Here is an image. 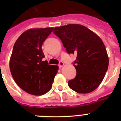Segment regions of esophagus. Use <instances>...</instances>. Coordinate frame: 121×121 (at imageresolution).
<instances>
[{"instance_id": "1", "label": "esophagus", "mask_w": 121, "mask_h": 121, "mask_svg": "<svg viewBox=\"0 0 121 121\" xmlns=\"http://www.w3.org/2000/svg\"><path fill=\"white\" fill-rule=\"evenodd\" d=\"M64 65V62H63L62 61H60L58 65H59V67L60 68V67H62V66Z\"/></svg>"}]
</instances>
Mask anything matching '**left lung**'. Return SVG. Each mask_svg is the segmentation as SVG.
I'll return each mask as SVG.
<instances>
[{
	"mask_svg": "<svg viewBox=\"0 0 121 121\" xmlns=\"http://www.w3.org/2000/svg\"><path fill=\"white\" fill-rule=\"evenodd\" d=\"M68 54H76L74 67L76 76L68 86L79 93H88L98 88L108 67V57L103 42L95 33L79 24L54 28Z\"/></svg>",
	"mask_w": 121,
	"mask_h": 121,
	"instance_id": "8db88e82",
	"label": "left lung"
}]
</instances>
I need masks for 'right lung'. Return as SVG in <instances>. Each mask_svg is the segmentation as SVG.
<instances>
[{"mask_svg":"<svg viewBox=\"0 0 121 121\" xmlns=\"http://www.w3.org/2000/svg\"><path fill=\"white\" fill-rule=\"evenodd\" d=\"M53 28L30 29L22 33L15 42L9 68L15 82L26 93L44 95L51 88L58 66L49 65L42 45Z\"/></svg>","mask_w":121,"mask_h":121,"instance_id":"right-lung-1","label":"right lung"}]
</instances>
